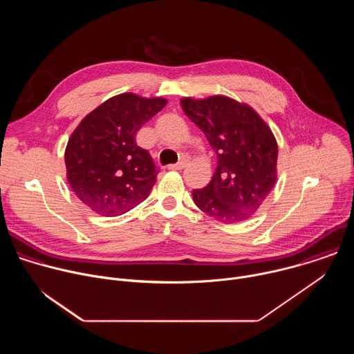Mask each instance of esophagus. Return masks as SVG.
Returning a JSON list of instances; mask_svg holds the SVG:
<instances>
[{"label":"esophagus","mask_w":354,"mask_h":354,"mask_svg":"<svg viewBox=\"0 0 354 354\" xmlns=\"http://www.w3.org/2000/svg\"><path fill=\"white\" fill-rule=\"evenodd\" d=\"M186 167V161H180L178 164H172V165H168V169H172V171H180Z\"/></svg>","instance_id":"1"}]
</instances>
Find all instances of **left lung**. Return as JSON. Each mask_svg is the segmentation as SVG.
I'll use <instances>...</instances> for the list:
<instances>
[{
    "label": "left lung",
    "instance_id": "obj_1",
    "mask_svg": "<svg viewBox=\"0 0 354 354\" xmlns=\"http://www.w3.org/2000/svg\"><path fill=\"white\" fill-rule=\"evenodd\" d=\"M185 115L217 154L213 179L192 192L194 205L221 223L248 220L277 179V142L262 118L228 96L180 99Z\"/></svg>",
    "mask_w": 354,
    "mask_h": 354
}]
</instances>
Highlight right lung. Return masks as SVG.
I'll return each instance as SVG.
<instances>
[{
  "instance_id": "add662e5",
  "label": "right lung",
  "mask_w": 354,
  "mask_h": 354,
  "mask_svg": "<svg viewBox=\"0 0 354 354\" xmlns=\"http://www.w3.org/2000/svg\"><path fill=\"white\" fill-rule=\"evenodd\" d=\"M168 100L120 93L86 115L66 148L67 180L92 212L119 216L145 200L158 169L147 149L136 142L140 127Z\"/></svg>"
}]
</instances>
